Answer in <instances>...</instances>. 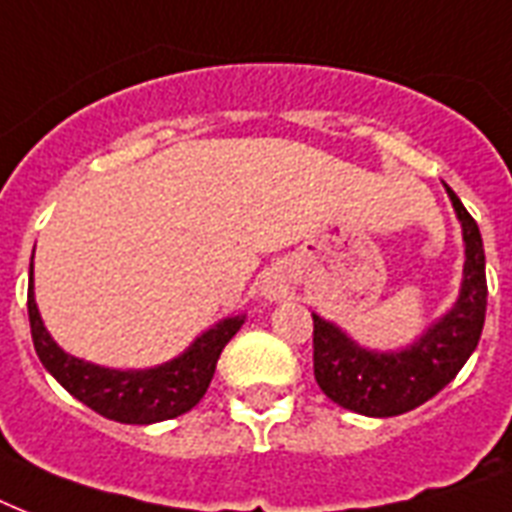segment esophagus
Returning a JSON list of instances; mask_svg holds the SVG:
<instances>
[{"label":"esophagus","instance_id":"1","mask_svg":"<svg viewBox=\"0 0 512 512\" xmlns=\"http://www.w3.org/2000/svg\"><path fill=\"white\" fill-rule=\"evenodd\" d=\"M284 279H279V276H268L263 284V295L265 297H281L284 295Z\"/></svg>","mask_w":512,"mask_h":512}]
</instances>
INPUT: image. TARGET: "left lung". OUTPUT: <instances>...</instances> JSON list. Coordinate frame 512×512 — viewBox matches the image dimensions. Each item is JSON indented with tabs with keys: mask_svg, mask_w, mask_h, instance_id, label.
Instances as JSON below:
<instances>
[{
	"mask_svg": "<svg viewBox=\"0 0 512 512\" xmlns=\"http://www.w3.org/2000/svg\"><path fill=\"white\" fill-rule=\"evenodd\" d=\"M465 239L460 300L444 319L398 353H369L313 313V374L335 404L366 417H396L425 404L457 377L481 340L486 319V257L476 220L446 185Z\"/></svg>",
	"mask_w": 512,
	"mask_h": 512,
	"instance_id": "8db88e82",
	"label": "left lung"
}]
</instances>
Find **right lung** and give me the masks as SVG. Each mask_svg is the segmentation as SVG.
Returning a JSON list of instances; mask_svg holds the SVG:
<instances>
[{
    "label": "right lung",
    "mask_w": 512,
    "mask_h": 512,
    "mask_svg": "<svg viewBox=\"0 0 512 512\" xmlns=\"http://www.w3.org/2000/svg\"><path fill=\"white\" fill-rule=\"evenodd\" d=\"M28 321H31L36 356L44 369L76 401L124 425H151V422L172 420L199 404L212 382L217 358L244 324L241 316L220 321L215 329L204 332L183 356H177L170 364L146 369V372H116V369H103V366L68 356L52 342L36 311L34 279L28 284Z\"/></svg>",
    "instance_id": "add662e5"
}]
</instances>
